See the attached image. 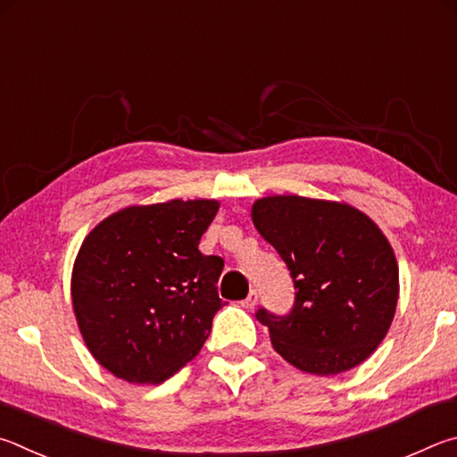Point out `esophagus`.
I'll return each instance as SVG.
<instances>
[{
  "instance_id": "1",
  "label": "esophagus",
  "mask_w": 457,
  "mask_h": 457,
  "mask_svg": "<svg viewBox=\"0 0 457 457\" xmlns=\"http://www.w3.org/2000/svg\"><path fill=\"white\" fill-rule=\"evenodd\" d=\"M257 301H259V293L253 289V291L249 293V297H246V299L241 303V305H243L245 309H254V305H257Z\"/></svg>"
}]
</instances>
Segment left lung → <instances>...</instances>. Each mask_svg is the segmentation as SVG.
<instances>
[{
  "label": "left lung",
  "mask_w": 457,
  "mask_h": 457,
  "mask_svg": "<svg viewBox=\"0 0 457 457\" xmlns=\"http://www.w3.org/2000/svg\"><path fill=\"white\" fill-rule=\"evenodd\" d=\"M251 219L297 289L287 317L257 313L273 349L313 375L363 363L386 339L399 297L397 259L383 230L347 203L299 195L254 200Z\"/></svg>",
  "instance_id": "1"
}]
</instances>
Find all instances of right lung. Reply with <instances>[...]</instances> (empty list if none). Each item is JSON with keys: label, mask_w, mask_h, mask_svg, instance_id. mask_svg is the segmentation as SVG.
Listing matches in <instances>:
<instances>
[{"label": "right lung", "mask_w": 457, "mask_h": 457, "mask_svg": "<svg viewBox=\"0 0 457 457\" xmlns=\"http://www.w3.org/2000/svg\"><path fill=\"white\" fill-rule=\"evenodd\" d=\"M220 203L134 204L87 233L71 269V307L87 351L128 383H162L196 357L220 299V257L198 251Z\"/></svg>", "instance_id": "1"}]
</instances>
